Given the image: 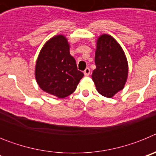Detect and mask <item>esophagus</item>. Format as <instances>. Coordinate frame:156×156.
<instances>
[{"label":"esophagus","mask_w":156,"mask_h":156,"mask_svg":"<svg viewBox=\"0 0 156 156\" xmlns=\"http://www.w3.org/2000/svg\"><path fill=\"white\" fill-rule=\"evenodd\" d=\"M90 70L89 68H86L84 71H83V73H84L85 76H89L90 75Z\"/></svg>","instance_id":"1"}]
</instances>
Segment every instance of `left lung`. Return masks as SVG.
Here are the masks:
<instances>
[{"instance_id":"left-lung-1","label":"left lung","mask_w":156,"mask_h":156,"mask_svg":"<svg viewBox=\"0 0 156 156\" xmlns=\"http://www.w3.org/2000/svg\"><path fill=\"white\" fill-rule=\"evenodd\" d=\"M92 80L99 94L112 98L124 87L128 64L124 52L113 37L103 34L97 41Z\"/></svg>"}]
</instances>
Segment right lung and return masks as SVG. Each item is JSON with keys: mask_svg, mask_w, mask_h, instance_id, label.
<instances>
[{"mask_svg": "<svg viewBox=\"0 0 156 156\" xmlns=\"http://www.w3.org/2000/svg\"><path fill=\"white\" fill-rule=\"evenodd\" d=\"M35 76L44 91L59 98L75 91L83 73L77 69L64 36L52 37L43 47L37 60Z\"/></svg>", "mask_w": 156, "mask_h": 156, "instance_id": "obj_1", "label": "right lung"}]
</instances>
